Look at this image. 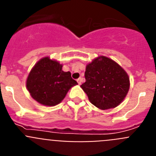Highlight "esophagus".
I'll list each match as a JSON object with an SVG mask.
<instances>
[{
	"mask_svg": "<svg viewBox=\"0 0 156 156\" xmlns=\"http://www.w3.org/2000/svg\"><path fill=\"white\" fill-rule=\"evenodd\" d=\"M77 83H78V84L80 85L82 83V78H79V79H77Z\"/></svg>",
	"mask_w": 156,
	"mask_h": 156,
	"instance_id": "34e87169",
	"label": "esophagus"
}]
</instances>
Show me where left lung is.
<instances>
[{
	"label": "left lung",
	"mask_w": 156,
	"mask_h": 156,
	"mask_svg": "<svg viewBox=\"0 0 156 156\" xmlns=\"http://www.w3.org/2000/svg\"><path fill=\"white\" fill-rule=\"evenodd\" d=\"M86 82L80 86L91 104L101 110L117 107L129 91V78L117 62L105 56H98L88 63Z\"/></svg>",
	"instance_id": "8db88e82"
}]
</instances>
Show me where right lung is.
Listing matches in <instances>:
<instances>
[{
  "instance_id": "1",
  "label": "right lung",
  "mask_w": 156,
  "mask_h": 156,
  "mask_svg": "<svg viewBox=\"0 0 156 156\" xmlns=\"http://www.w3.org/2000/svg\"><path fill=\"white\" fill-rule=\"evenodd\" d=\"M62 66L50 57L42 58L34 65L27 79V88L36 101L45 106L56 105L78 84L70 72L63 71Z\"/></svg>"
}]
</instances>
